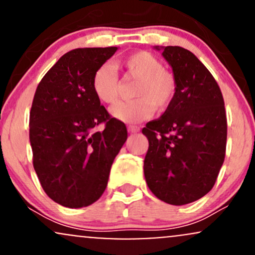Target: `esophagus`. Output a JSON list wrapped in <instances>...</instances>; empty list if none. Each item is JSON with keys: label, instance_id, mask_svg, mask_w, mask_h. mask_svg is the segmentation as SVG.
<instances>
[{"label": "esophagus", "instance_id": "obj_1", "mask_svg": "<svg viewBox=\"0 0 255 255\" xmlns=\"http://www.w3.org/2000/svg\"><path fill=\"white\" fill-rule=\"evenodd\" d=\"M140 130V128L137 126H128V131L130 133H137Z\"/></svg>", "mask_w": 255, "mask_h": 255}]
</instances>
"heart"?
<instances>
[{
    "mask_svg": "<svg viewBox=\"0 0 255 255\" xmlns=\"http://www.w3.org/2000/svg\"><path fill=\"white\" fill-rule=\"evenodd\" d=\"M116 68H121L129 78L136 79L134 86V101L119 103L111 108L114 119L125 124H136L151 118L154 108L165 110L176 96V79L170 72L163 68V64L147 51H137L124 60L115 62ZM92 91L99 101L105 104L118 102L120 81L115 69L110 64H102L92 77Z\"/></svg>",
    "mask_w": 255,
    "mask_h": 255,
    "instance_id": "obj_1",
    "label": "heart"
}]
</instances>
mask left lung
<instances>
[{"instance_id": "8db88e82", "label": "left lung", "mask_w": 255, "mask_h": 255, "mask_svg": "<svg viewBox=\"0 0 255 255\" xmlns=\"http://www.w3.org/2000/svg\"><path fill=\"white\" fill-rule=\"evenodd\" d=\"M162 50L176 79L171 105L146 124L144 174L148 188L170 205H186L212 189L223 165L227 115L217 81L193 52L181 46Z\"/></svg>"}]
</instances>
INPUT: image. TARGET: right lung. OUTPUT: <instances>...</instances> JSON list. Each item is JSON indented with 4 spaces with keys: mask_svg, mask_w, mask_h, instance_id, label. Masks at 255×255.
<instances>
[{
    "mask_svg": "<svg viewBox=\"0 0 255 255\" xmlns=\"http://www.w3.org/2000/svg\"><path fill=\"white\" fill-rule=\"evenodd\" d=\"M118 48L64 54L44 75L30 113L33 168L44 192L69 209L89 206L107 188L111 165L127 140L92 91V77ZM105 124L103 131L95 127Z\"/></svg>",
    "mask_w": 255,
    "mask_h": 255,
    "instance_id": "right-lung-1",
    "label": "right lung"
}]
</instances>
